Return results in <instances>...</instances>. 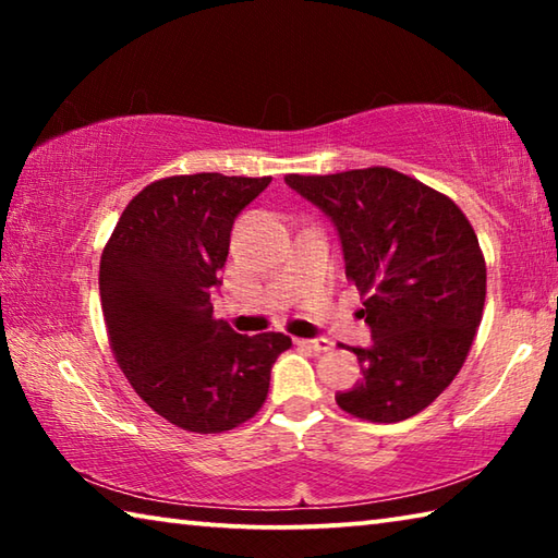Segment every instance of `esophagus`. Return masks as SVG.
<instances>
[{
  "mask_svg": "<svg viewBox=\"0 0 558 558\" xmlns=\"http://www.w3.org/2000/svg\"><path fill=\"white\" fill-rule=\"evenodd\" d=\"M302 347H310L313 352H327V349H332V342H329L327 337H313V339H298Z\"/></svg>",
  "mask_w": 558,
  "mask_h": 558,
  "instance_id": "obj_1",
  "label": "esophagus"
}]
</instances>
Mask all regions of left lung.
Masks as SVG:
<instances>
[{
	"label": "left lung",
	"mask_w": 558,
	"mask_h": 558,
	"mask_svg": "<svg viewBox=\"0 0 558 558\" xmlns=\"http://www.w3.org/2000/svg\"><path fill=\"white\" fill-rule=\"evenodd\" d=\"M286 184L335 223L347 278L364 295L369 347H352L362 381L335 399L374 423L426 409L456 379L483 319L487 270L477 235L436 189L389 167Z\"/></svg>",
	"instance_id": "obj_1"
}]
</instances>
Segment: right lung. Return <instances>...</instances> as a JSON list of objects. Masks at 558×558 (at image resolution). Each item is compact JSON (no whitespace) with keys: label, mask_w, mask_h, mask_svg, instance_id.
<instances>
[{"label":"right lung","mask_w":558,"mask_h":558,"mask_svg":"<svg viewBox=\"0 0 558 558\" xmlns=\"http://www.w3.org/2000/svg\"><path fill=\"white\" fill-rule=\"evenodd\" d=\"M268 184L216 172L159 179L125 206L102 251L100 302L120 369L184 430L221 433L253 418L292 344L214 319L233 221Z\"/></svg>","instance_id":"1"}]
</instances>
